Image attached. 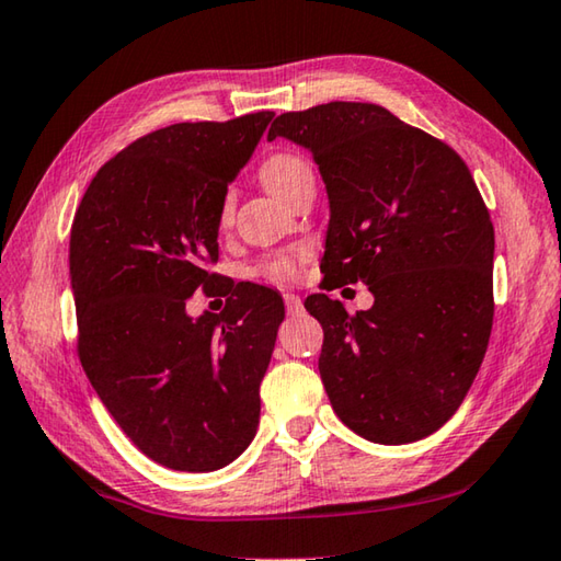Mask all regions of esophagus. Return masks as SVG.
Instances as JSON below:
<instances>
[{
    "label": "esophagus",
    "mask_w": 561,
    "mask_h": 561,
    "mask_svg": "<svg viewBox=\"0 0 561 561\" xmlns=\"http://www.w3.org/2000/svg\"><path fill=\"white\" fill-rule=\"evenodd\" d=\"M282 297H284V307H287V313H289V316H297V313H301L304 304H301V297H299V294L284 291Z\"/></svg>",
    "instance_id": "obj_1"
}]
</instances>
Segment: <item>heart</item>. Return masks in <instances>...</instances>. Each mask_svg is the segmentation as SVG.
I'll return each instance as SVG.
<instances>
[{"label": "heart", "mask_w": 561, "mask_h": 561, "mask_svg": "<svg viewBox=\"0 0 561 561\" xmlns=\"http://www.w3.org/2000/svg\"><path fill=\"white\" fill-rule=\"evenodd\" d=\"M260 179L264 186L274 193V196L289 201L294 193L299 191V186H304V183L313 179V171L304 157L291 154V151H274V154H270L262 161ZM230 220H232V198L226 196L220 201V208H218V226L228 228ZM311 254L313 252L309 245H297L291 250L267 254V257H262L257 264H254L252 277L272 282V284L297 282L301 277L304 264L311 260Z\"/></svg>", "instance_id": "obj_1"}]
</instances>
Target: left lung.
Segmentation results:
<instances>
[{
    "mask_svg": "<svg viewBox=\"0 0 561 561\" xmlns=\"http://www.w3.org/2000/svg\"><path fill=\"white\" fill-rule=\"evenodd\" d=\"M307 147L331 203L325 287L368 284L348 313L311 294L319 373L339 420L375 444H410L451 420L493 329L495 232L466 161L373 103L284 112L267 139Z\"/></svg>",
    "mask_w": 561,
    "mask_h": 561,
    "instance_id": "8db88e82",
    "label": "left lung"
}]
</instances>
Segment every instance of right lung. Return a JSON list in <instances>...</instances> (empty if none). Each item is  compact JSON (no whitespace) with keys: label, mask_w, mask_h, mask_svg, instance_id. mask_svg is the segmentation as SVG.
Returning <instances> with one entry per match:
<instances>
[{"label":"right lung","mask_w":561,"mask_h":561,"mask_svg":"<svg viewBox=\"0 0 561 561\" xmlns=\"http://www.w3.org/2000/svg\"><path fill=\"white\" fill-rule=\"evenodd\" d=\"M272 115L176 122L135 139L100 167L70 226L80 365L129 442L174 471H216L257 432L284 304L210 267L228 181ZM196 288L228 293L227 309L191 320Z\"/></svg>","instance_id":"obj_1"}]
</instances>
